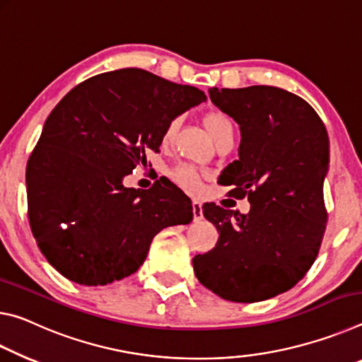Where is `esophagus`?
I'll return each instance as SVG.
<instances>
[{"label": "esophagus", "mask_w": 362, "mask_h": 362, "mask_svg": "<svg viewBox=\"0 0 362 362\" xmlns=\"http://www.w3.org/2000/svg\"><path fill=\"white\" fill-rule=\"evenodd\" d=\"M192 215H194V221H200L204 218L202 202H200V200H192Z\"/></svg>", "instance_id": "1"}]
</instances>
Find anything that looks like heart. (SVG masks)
Segmentation results:
<instances>
[{
	"label": "heart",
	"mask_w": 362,
	"mask_h": 362,
	"mask_svg": "<svg viewBox=\"0 0 362 362\" xmlns=\"http://www.w3.org/2000/svg\"><path fill=\"white\" fill-rule=\"evenodd\" d=\"M180 123L181 117H173L171 120H168V123L163 128V141L173 139L177 128H180ZM205 127L215 141L221 139L223 136L234 133L233 120H230L226 114H223V112H210V114L205 117ZM170 177L177 186L186 189L189 192H197L200 189V171L195 168L194 165H177V167L170 171Z\"/></svg>",
	"instance_id": "obj_1"
}]
</instances>
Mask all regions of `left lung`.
I'll return each instance as SVG.
<instances>
[{"mask_svg": "<svg viewBox=\"0 0 362 362\" xmlns=\"http://www.w3.org/2000/svg\"><path fill=\"white\" fill-rule=\"evenodd\" d=\"M211 103L240 127L239 160L218 182L250 211L205 204L220 237L195 255L199 282L221 298L255 303L287 292L317 258L327 224L324 177L329 138L305 99L276 86L211 88Z\"/></svg>", "mask_w": 362, "mask_h": 362, "instance_id": "left-lung-1", "label": "left lung"}]
</instances>
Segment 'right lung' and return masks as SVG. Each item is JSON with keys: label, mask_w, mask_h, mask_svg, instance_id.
I'll return each instance as SVG.
<instances>
[{"label": "right lung", "mask_w": 362, "mask_h": 362, "mask_svg": "<svg viewBox=\"0 0 362 362\" xmlns=\"http://www.w3.org/2000/svg\"><path fill=\"white\" fill-rule=\"evenodd\" d=\"M195 86L142 69L91 76L61 99L27 162L28 221L64 277L107 286L144 263L160 230L192 221L187 195L168 180L122 185L158 152L168 120L205 103Z\"/></svg>", "instance_id": "obj_1"}]
</instances>
